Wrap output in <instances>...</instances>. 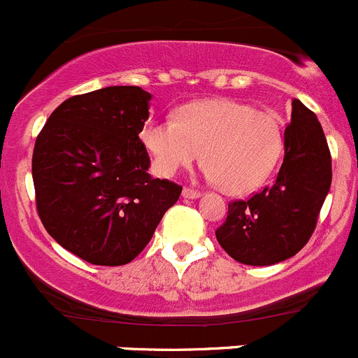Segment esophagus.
<instances>
[{
    "mask_svg": "<svg viewBox=\"0 0 358 358\" xmlns=\"http://www.w3.org/2000/svg\"><path fill=\"white\" fill-rule=\"evenodd\" d=\"M182 196L187 198V200H194V198L200 196V191H198V189H191V187H184V189H182Z\"/></svg>",
    "mask_w": 358,
    "mask_h": 358,
    "instance_id": "esophagus-1",
    "label": "esophagus"
}]
</instances>
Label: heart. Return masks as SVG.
<instances>
[{"label":"heart","mask_w":358,"mask_h":358,"mask_svg":"<svg viewBox=\"0 0 358 358\" xmlns=\"http://www.w3.org/2000/svg\"><path fill=\"white\" fill-rule=\"evenodd\" d=\"M141 139L160 174L174 176L200 160L226 193L248 194L271 176L282 153V125L268 110L231 98L184 105L178 120L150 122Z\"/></svg>","instance_id":"heart-1"}]
</instances>
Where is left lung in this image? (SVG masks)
<instances>
[{"mask_svg":"<svg viewBox=\"0 0 358 358\" xmlns=\"http://www.w3.org/2000/svg\"><path fill=\"white\" fill-rule=\"evenodd\" d=\"M331 153L315 113L291 101L285 158L272 186L229 203L215 231L229 257L246 265H272L296 255L314 234L331 186Z\"/></svg>","mask_w":358,"mask_h":358,"instance_id":"8db88e82","label":"left lung"}]
</instances>
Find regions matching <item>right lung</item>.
<instances>
[{"mask_svg":"<svg viewBox=\"0 0 358 358\" xmlns=\"http://www.w3.org/2000/svg\"><path fill=\"white\" fill-rule=\"evenodd\" d=\"M152 94L110 86L55 108L32 153L36 208L51 238L94 265H125L145 250L182 186L148 174L139 132Z\"/></svg>","mask_w":358,"mask_h":358,"instance_id":"1","label":"right lung"}]
</instances>
